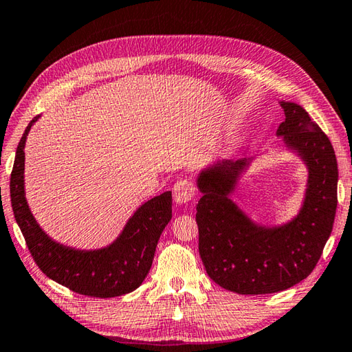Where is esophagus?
<instances>
[{
  "label": "esophagus",
  "mask_w": 352,
  "mask_h": 352,
  "mask_svg": "<svg viewBox=\"0 0 352 352\" xmlns=\"http://www.w3.org/2000/svg\"><path fill=\"white\" fill-rule=\"evenodd\" d=\"M194 196H196V188L186 179H179L173 185V200L177 205H186L194 199Z\"/></svg>",
  "instance_id": "1"
}]
</instances>
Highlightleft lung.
<instances>
[{"instance_id": "8db88e82", "label": "left lung", "mask_w": 352, "mask_h": 352, "mask_svg": "<svg viewBox=\"0 0 352 352\" xmlns=\"http://www.w3.org/2000/svg\"><path fill=\"white\" fill-rule=\"evenodd\" d=\"M285 122L276 132L285 149L304 162L307 184L301 208L283 224L265 226L250 218L232 196L252 160L215 161L196 179L199 253L208 276L228 291L261 295L300 283L319 261L338 208V161L334 149L309 113L280 100Z\"/></svg>"}]
</instances>
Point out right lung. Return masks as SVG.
Instances as JSON below:
<instances>
[{"label": "right lung", "instance_id": "obj_1", "mask_svg": "<svg viewBox=\"0 0 352 352\" xmlns=\"http://www.w3.org/2000/svg\"><path fill=\"white\" fill-rule=\"evenodd\" d=\"M34 117L23 132L10 176L12 208L27 247L37 267L54 282L76 294L111 298L129 294L143 283L149 272L162 230L171 220V191H166L140 206L111 244L96 250H81L60 244L46 233L25 199V142Z\"/></svg>", "mask_w": 352, "mask_h": 352}]
</instances>
